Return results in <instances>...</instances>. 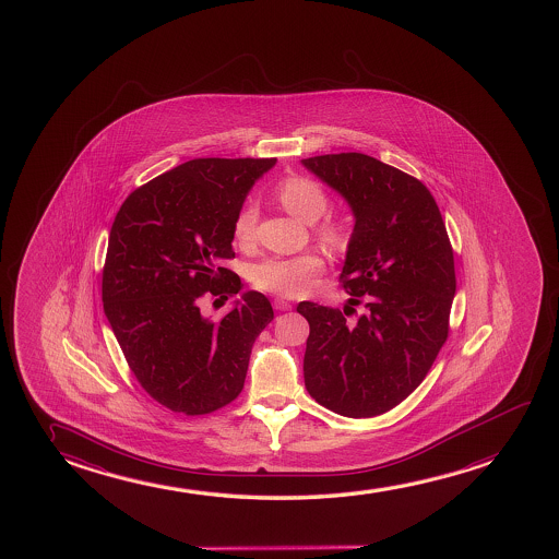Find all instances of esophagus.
I'll return each instance as SVG.
<instances>
[{
	"instance_id": "1",
	"label": "esophagus",
	"mask_w": 559,
	"mask_h": 559,
	"mask_svg": "<svg viewBox=\"0 0 559 559\" xmlns=\"http://www.w3.org/2000/svg\"><path fill=\"white\" fill-rule=\"evenodd\" d=\"M275 310H280V312H285V310H292L293 305L289 300L282 299V297H277L274 299Z\"/></svg>"
}]
</instances>
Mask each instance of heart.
Segmentation results:
<instances>
[{
  "mask_svg": "<svg viewBox=\"0 0 559 559\" xmlns=\"http://www.w3.org/2000/svg\"><path fill=\"white\" fill-rule=\"evenodd\" d=\"M274 197L295 218L307 224L316 222V237L330 251H346L350 243V224L343 213H325L330 206V195L320 181L302 174H289L275 183ZM257 221L259 211L254 206L243 205L237 211L231 224V237L239 249H249L254 243ZM323 267L325 262L316 252L267 259L251 267V282L262 292L300 297L312 289Z\"/></svg>",
  "mask_w": 559,
  "mask_h": 559,
  "instance_id": "heart-1",
  "label": "heart"
}]
</instances>
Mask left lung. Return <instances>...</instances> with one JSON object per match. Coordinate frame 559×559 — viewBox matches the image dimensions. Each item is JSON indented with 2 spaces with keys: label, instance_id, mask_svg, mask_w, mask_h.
Segmentation results:
<instances>
[{
  "label": "left lung",
  "instance_id": "left-lung-1",
  "mask_svg": "<svg viewBox=\"0 0 559 559\" xmlns=\"http://www.w3.org/2000/svg\"><path fill=\"white\" fill-rule=\"evenodd\" d=\"M353 209V237L338 282L353 307L300 302L310 325L305 385L346 417H373L414 393L450 331L454 252L424 181L364 153L302 160Z\"/></svg>",
  "mask_w": 559,
  "mask_h": 559
}]
</instances>
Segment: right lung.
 <instances>
[{
  "label": "right lung",
  "instance_id": "add662e5",
  "mask_svg": "<svg viewBox=\"0 0 559 559\" xmlns=\"http://www.w3.org/2000/svg\"><path fill=\"white\" fill-rule=\"evenodd\" d=\"M275 158H193L134 189L110 228L102 299L143 391L165 408L205 416L243 391L252 345L274 320L262 293L213 322L205 295L236 297L231 224Z\"/></svg>",
  "mask_w": 559,
  "mask_h": 559
}]
</instances>
